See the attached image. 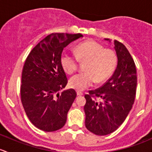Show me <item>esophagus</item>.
<instances>
[{"label":"esophagus","mask_w":152,"mask_h":152,"mask_svg":"<svg viewBox=\"0 0 152 152\" xmlns=\"http://www.w3.org/2000/svg\"><path fill=\"white\" fill-rule=\"evenodd\" d=\"M76 93H77L78 96H82V95H83V92L79 91V90H78V91L76 92Z\"/></svg>","instance_id":"esophagus-1"}]
</instances>
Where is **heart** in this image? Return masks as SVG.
I'll return each mask as SVG.
<instances>
[{"label":"heart","mask_w":152,"mask_h":152,"mask_svg":"<svg viewBox=\"0 0 152 152\" xmlns=\"http://www.w3.org/2000/svg\"><path fill=\"white\" fill-rule=\"evenodd\" d=\"M117 55L110 48L94 40L81 42L74 48V54L63 51L60 56V63L67 74L77 70L79 61L87 62L86 72L79 73L69 80V85L77 90H83L93 85L95 82L102 83L111 76L117 65Z\"/></svg>","instance_id":"b5f03b06"}]
</instances>
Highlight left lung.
Segmentation results:
<instances>
[{"label":"left lung","instance_id":"8db88e82","mask_svg":"<svg viewBox=\"0 0 152 152\" xmlns=\"http://www.w3.org/2000/svg\"><path fill=\"white\" fill-rule=\"evenodd\" d=\"M114 42L118 56L114 73L104 85L85 96L86 128L96 135L115 131L125 121L135 99V64L125 45L118 40Z\"/></svg>","mask_w":152,"mask_h":152}]
</instances>
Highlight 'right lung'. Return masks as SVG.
Segmentation results:
<instances>
[{"label":"right lung","instance_id":"add662e5","mask_svg":"<svg viewBox=\"0 0 152 152\" xmlns=\"http://www.w3.org/2000/svg\"><path fill=\"white\" fill-rule=\"evenodd\" d=\"M81 37V34H50L32 49L26 59L21 102L30 121L42 131H56L66 123L76 92L69 89L59 93L67 84L60 56L64 48Z\"/></svg>","mask_w":152,"mask_h":152}]
</instances>
